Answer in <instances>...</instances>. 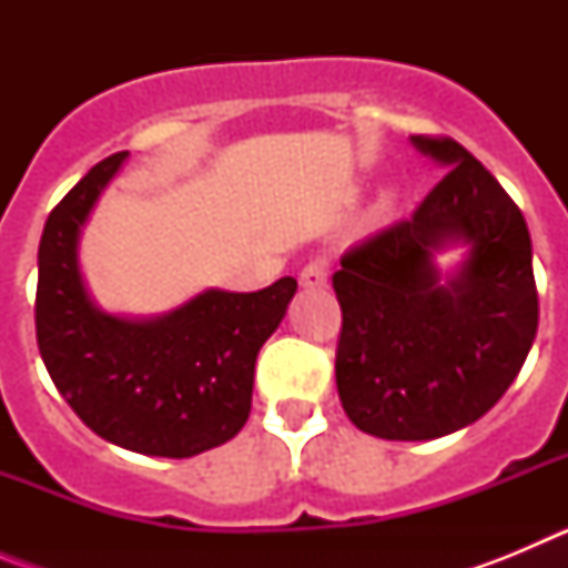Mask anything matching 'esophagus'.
Instances as JSON below:
<instances>
[{"instance_id":"1","label":"esophagus","mask_w":568,"mask_h":568,"mask_svg":"<svg viewBox=\"0 0 568 568\" xmlns=\"http://www.w3.org/2000/svg\"><path fill=\"white\" fill-rule=\"evenodd\" d=\"M327 278H329V264L327 258H310L301 270V284L307 290H321L327 287Z\"/></svg>"}]
</instances>
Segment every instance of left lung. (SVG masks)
Masks as SVG:
<instances>
[{
	"label": "left lung",
	"instance_id": "8db88e82",
	"mask_svg": "<svg viewBox=\"0 0 568 568\" xmlns=\"http://www.w3.org/2000/svg\"><path fill=\"white\" fill-rule=\"evenodd\" d=\"M446 175L413 219L346 250L335 384L346 418L386 440H433L504 398L538 333L531 239L498 179L446 135H413ZM466 243L440 280L434 253Z\"/></svg>",
	"mask_w": 568,
	"mask_h": 568
}]
</instances>
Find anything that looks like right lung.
Wrapping results in <instances>:
<instances>
[{"instance_id": "right-lung-1", "label": "right lung", "mask_w": 568, "mask_h": 568, "mask_svg": "<svg viewBox=\"0 0 568 568\" xmlns=\"http://www.w3.org/2000/svg\"><path fill=\"white\" fill-rule=\"evenodd\" d=\"M128 150L90 168L44 222L37 341L70 409L110 444L155 458H193L247 424L255 358L275 333L295 278L258 293L207 290L159 318H119L90 301L79 235Z\"/></svg>"}]
</instances>
